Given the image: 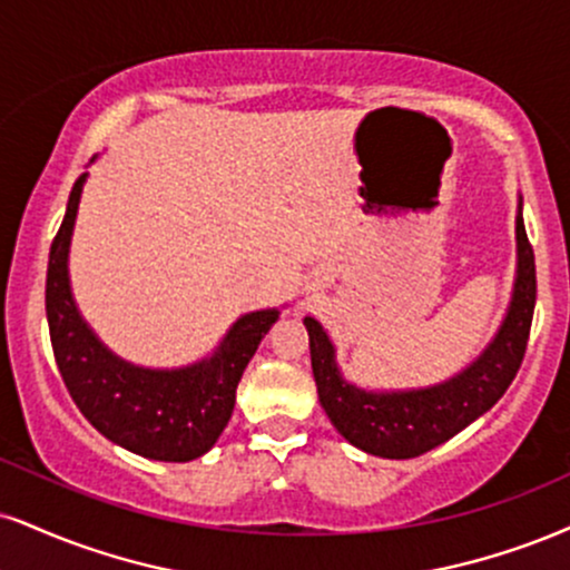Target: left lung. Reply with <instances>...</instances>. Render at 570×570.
<instances>
[{"label":"left lung","instance_id":"obj_1","mask_svg":"<svg viewBox=\"0 0 570 570\" xmlns=\"http://www.w3.org/2000/svg\"><path fill=\"white\" fill-rule=\"evenodd\" d=\"M515 284L502 324L470 366L430 387L366 390L342 376L337 347L326 328L305 315L318 401L337 433L355 449L382 459H411L435 449L483 416L510 382L525 355L537 305V265L523 225V198L515 215Z\"/></svg>","mask_w":570,"mask_h":570}]
</instances>
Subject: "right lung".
I'll return each instance as SVG.
<instances>
[{
  "label": "right lung",
  "mask_w": 570,
  "mask_h": 570,
  "mask_svg": "<svg viewBox=\"0 0 570 570\" xmlns=\"http://www.w3.org/2000/svg\"><path fill=\"white\" fill-rule=\"evenodd\" d=\"M87 173L73 183L66 217L50 246L47 324L55 363L87 422L108 441L156 462H190L217 443L236 406V387L278 307L244 313L215 353L180 368H148L102 345L79 313L68 276L73 223Z\"/></svg>",
  "instance_id": "right-lung-1"
}]
</instances>
